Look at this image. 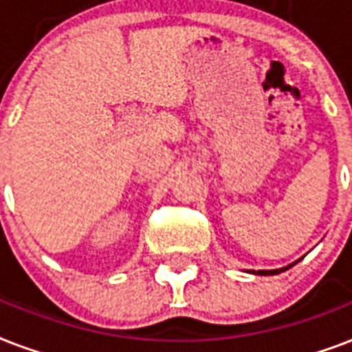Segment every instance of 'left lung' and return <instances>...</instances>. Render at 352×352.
Masks as SVG:
<instances>
[{
	"instance_id": "1",
	"label": "left lung",
	"mask_w": 352,
	"mask_h": 352,
	"mask_svg": "<svg viewBox=\"0 0 352 352\" xmlns=\"http://www.w3.org/2000/svg\"><path fill=\"white\" fill-rule=\"evenodd\" d=\"M296 263H299V261H296ZM296 263L288 264V266H283V268H277V270H250V274H253V275H277V274H280V272H285V270L292 268Z\"/></svg>"
}]
</instances>
